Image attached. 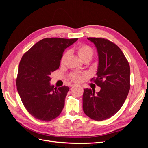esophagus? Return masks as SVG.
<instances>
[{
	"label": "esophagus",
	"mask_w": 148,
	"mask_h": 148,
	"mask_svg": "<svg viewBox=\"0 0 148 148\" xmlns=\"http://www.w3.org/2000/svg\"><path fill=\"white\" fill-rule=\"evenodd\" d=\"M78 86V85L76 84H71V86Z\"/></svg>",
	"instance_id": "obj_1"
}]
</instances>
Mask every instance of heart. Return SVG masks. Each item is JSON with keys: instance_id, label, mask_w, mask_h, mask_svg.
I'll return each instance as SVG.
<instances>
[{"instance_id": "1", "label": "heart", "mask_w": 148, "mask_h": 148, "mask_svg": "<svg viewBox=\"0 0 148 148\" xmlns=\"http://www.w3.org/2000/svg\"><path fill=\"white\" fill-rule=\"evenodd\" d=\"M75 51L77 52L78 56L83 61H90L92 59L94 54H95V52H94L92 48L88 45H86V44H80V45L77 46L75 47ZM68 56L69 53L67 52H65L62 55L60 59V63L62 64L65 63ZM85 76H86L85 73L73 72L70 75L69 77L71 80H73L74 82H80L83 79Z\"/></svg>"}]
</instances>
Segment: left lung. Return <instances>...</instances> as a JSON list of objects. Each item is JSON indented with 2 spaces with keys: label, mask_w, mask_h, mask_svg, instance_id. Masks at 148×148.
Returning a JSON list of instances; mask_svg holds the SVG:
<instances>
[{
  "label": "left lung",
  "mask_w": 148,
  "mask_h": 148,
  "mask_svg": "<svg viewBox=\"0 0 148 148\" xmlns=\"http://www.w3.org/2000/svg\"><path fill=\"white\" fill-rule=\"evenodd\" d=\"M95 44L99 65L96 77L91 79L101 87L99 92L84 89L83 109L88 117L102 121L112 117L123 106L130 88V68L122 50L102 38H87Z\"/></svg>",
  "instance_id": "1"
}]
</instances>
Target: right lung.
I'll use <instances>...</instances> for the list:
<instances>
[{"label":"right lung","instance_id":"obj_1","mask_svg":"<svg viewBox=\"0 0 148 148\" xmlns=\"http://www.w3.org/2000/svg\"><path fill=\"white\" fill-rule=\"evenodd\" d=\"M78 38H44L24 53L16 79L21 100L35 119L48 122L63 109L69 87L57 89L50 84L49 76L59 68L62 53Z\"/></svg>","mask_w":148,"mask_h":148}]
</instances>
